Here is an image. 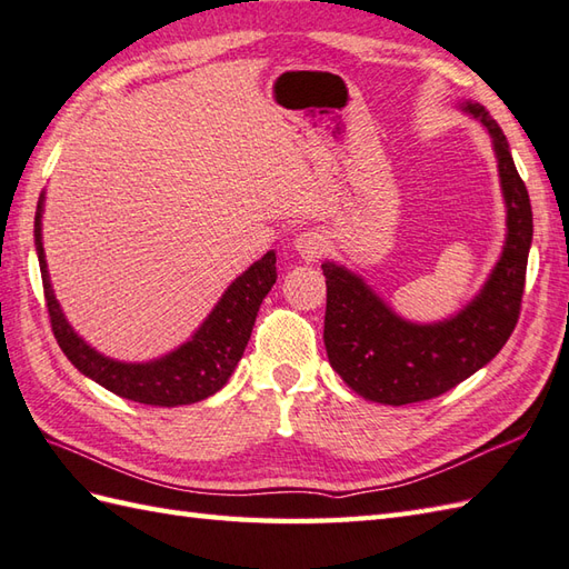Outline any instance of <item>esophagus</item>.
I'll return each mask as SVG.
<instances>
[{
	"mask_svg": "<svg viewBox=\"0 0 569 569\" xmlns=\"http://www.w3.org/2000/svg\"><path fill=\"white\" fill-rule=\"evenodd\" d=\"M326 248H328V241L321 231L309 229V231H301L295 238V250L299 252V258L307 262H317L326 252Z\"/></svg>",
	"mask_w": 569,
	"mask_h": 569,
	"instance_id": "34e87169",
	"label": "esophagus"
}]
</instances>
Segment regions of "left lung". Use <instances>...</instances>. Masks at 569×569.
<instances>
[{"instance_id":"obj_1","label":"left lung","mask_w":569,"mask_h":569,"mask_svg":"<svg viewBox=\"0 0 569 569\" xmlns=\"http://www.w3.org/2000/svg\"><path fill=\"white\" fill-rule=\"evenodd\" d=\"M460 111L485 126L497 156L501 197L507 204V238L482 289L433 323L399 317L360 274L326 260L323 343L331 368L362 399L401 407L446 395L482 370L507 343L519 321L528 250L533 241V211L511 148L499 123L477 102Z\"/></svg>"}]
</instances>
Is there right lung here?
<instances>
[{
	"label": "right lung",
	"mask_w": 569,
	"mask_h": 569,
	"mask_svg": "<svg viewBox=\"0 0 569 569\" xmlns=\"http://www.w3.org/2000/svg\"><path fill=\"white\" fill-rule=\"evenodd\" d=\"M43 201L46 192L38 197L36 207V256L38 264H41L50 326H53L60 350L66 352L74 368L113 395L148 403V407H184V403L217 395L229 382L238 360L243 358L262 299L268 297L277 280L274 250L264 252L243 274L236 277L217 301V307L209 311V317L182 346L148 362H123L87 343L58 305L43 250Z\"/></svg>",
	"instance_id": "add662e5"
}]
</instances>
